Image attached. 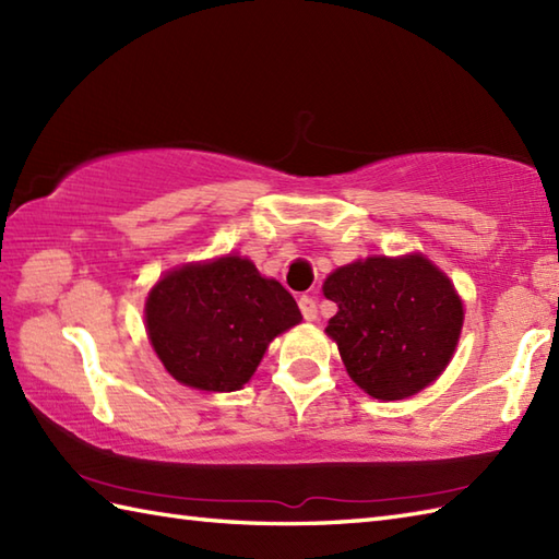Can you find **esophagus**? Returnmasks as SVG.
I'll use <instances>...</instances> for the list:
<instances>
[{"label":"esophagus","instance_id":"obj_1","mask_svg":"<svg viewBox=\"0 0 559 559\" xmlns=\"http://www.w3.org/2000/svg\"><path fill=\"white\" fill-rule=\"evenodd\" d=\"M298 305H300V312H302L307 322H314V319H317V300L310 298V295H302Z\"/></svg>","mask_w":559,"mask_h":559}]
</instances>
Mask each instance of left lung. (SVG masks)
Returning a JSON list of instances; mask_svg holds the SVG:
<instances>
[{
    "label": "left lung",
    "instance_id": "obj_1",
    "mask_svg": "<svg viewBox=\"0 0 559 559\" xmlns=\"http://www.w3.org/2000/svg\"><path fill=\"white\" fill-rule=\"evenodd\" d=\"M324 295L338 305L326 334L353 382L374 399L418 394L442 374L459 343L463 305L420 254L353 261L331 273Z\"/></svg>",
    "mask_w": 559,
    "mask_h": 559
}]
</instances>
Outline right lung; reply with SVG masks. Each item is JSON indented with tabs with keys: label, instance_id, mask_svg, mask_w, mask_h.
<instances>
[{
	"label": "right lung",
	"instance_id": "right-lung-1",
	"mask_svg": "<svg viewBox=\"0 0 559 559\" xmlns=\"http://www.w3.org/2000/svg\"><path fill=\"white\" fill-rule=\"evenodd\" d=\"M300 319L293 295L240 257L170 271L146 300L148 338L165 370L204 391L249 382L269 343Z\"/></svg>",
	"mask_w": 559,
	"mask_h": 559
}]
</instances>
